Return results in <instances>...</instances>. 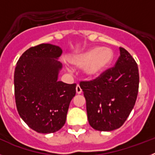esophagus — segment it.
<instances>
[{
	"instance_id": "34e87169",
	"label": "esophagus",
	"mask_w": 155,
	"mask_h": 155,
	"mask_svg": "<svg viewBox=\"0 0 155 155\" xmlns=\"http://www.w3.org/2000/svg\"><path fill=\"white\" fill-rule=\"evenodd\" d=\"M76 91H77V93H78V94H81V93L82 90H81V87H80V85H79V84H78V85H77Z\"/></svg>"
}]
</instances>
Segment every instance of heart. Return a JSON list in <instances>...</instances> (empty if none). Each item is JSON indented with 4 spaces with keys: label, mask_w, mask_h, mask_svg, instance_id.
<instances>
[{
    "label": "heart",
    "mask_w": 155,
    "mask_h": 155,
    "mask_svg": "<svg viewBox=\"0 0 155 155\" xmlns=\"http://www.w3.org/2000/svg\"><path fill=\"white\" fill-rule=\"evenodd\" d=\"M113 54L109 49L93 47L72 59V64L78 68H84V73L94 77L102 73L112 61Z\"/></svg>",
    "instance_id": "b5f03b06"
}]
</instances>
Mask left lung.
<instances>
[{"label": "left lung", "mask_w": 155, "mask_h": 155, "mask_svg": "<svg viewBox=\"0 0 155 155\" xmlns=\"http://www.w3.org/2000/svg\"><path fill=\"white\" fill-rule=\"evenodd\" d=\"M120 56L114 67L96 78L81 81L86 100L90 126L99 131H111L125 123L136 102L139 71L127 50L120 47Z\"/></svg>", "instance_id": "obj_1"}]
</instances>
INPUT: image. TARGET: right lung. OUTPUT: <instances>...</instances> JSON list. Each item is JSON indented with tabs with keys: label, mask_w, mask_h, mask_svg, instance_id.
<instances>
[{
	"label": "right lung",
	"mask_w": 155,
	"mask_h": 155,
	"mask_svg": "<svg viewBox=\"0 0 155 155\" xmlns=\"http://www.w3.org/2000/svg\"><path fill=\"white\" fill-rule=\"evenodd\" d=\"M57 46L42 43L23 53L15 69V98L19 116L31 129L51 134L65 124L76 84L57 81L62 65Z\"/></svg>",
	"instance_id": "1"
}]
</instances>
